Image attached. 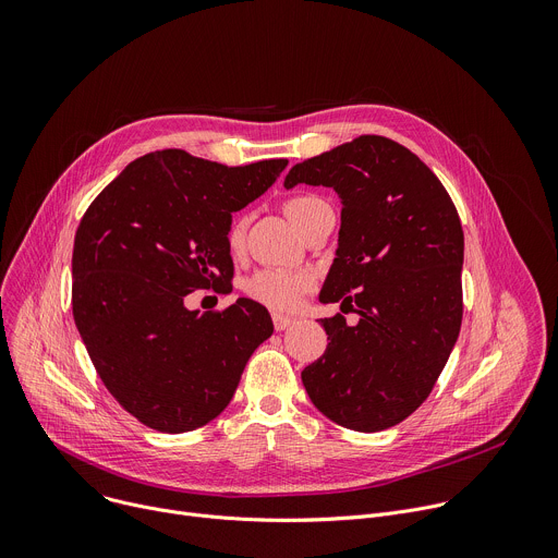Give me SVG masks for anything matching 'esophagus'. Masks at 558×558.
<instances>
[{
	"mask_svg": "<svg viewBox=\"0 0 558 558\" xmlns=\"http://www.w3.org/2000/svg\"><path fill=\"white\" fill-rule=\"evenodd\" d=\"M271 320H274V329L276 331H284V329H289L295 323L293 317H287V315H280V313H274Z\"/></svg>",
	"mask_w": 558,
	"mask_h": 558,
	"instance_id": "esophagus-1",
	"label": "esophagus"
}]
</instances>
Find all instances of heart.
<instances>
[{
    "label": "heart",
    "instance_id": "obj_1",
    "mask_svg": "<svg viewBox=\"0 0 558 558\" xmlns=\"http://www.w3.org/2000/svg\"><path fill=\"white\" fill-rule=\"evenodd\" d=\"M323 205L327 203L320 196L302 194L284 203V214L298 229H302L304 222L311 218V214L315 209H320ZM243 241H245V225L235 220L227 231V245L231 252H238L243 247ZM311 289H313V278L308 274L287 271V269H263L254 274L245 284V291L252 300L274 311H295Z\"/></svg>",
    "mask_w": 558,
    "mask_h": 558
}]
</instances>
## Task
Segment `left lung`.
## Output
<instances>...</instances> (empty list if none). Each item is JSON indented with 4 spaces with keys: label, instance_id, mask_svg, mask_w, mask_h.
I'll return each mask as SVG.
<instances>
[{
    "label": "left lung",
    "instance_id": "obj_1",
    "mask_svg": "<svg viewBox=\"0 0 558 558\" xmlns=\"http://www.w3.org/2000/svg\"><path fill=\"white\" fill-rule=\"evenodd\" d=\"M333 187L342 198L338 258L320 300L327 351L302 371L315 409L375 433L404 422L430 395L459 338L463 229L452 198L417 154L364 134L293 166L284 187Z\"/></svg>",
    "mask_w": 558,
    "mask_h": 558
}]
</instances>
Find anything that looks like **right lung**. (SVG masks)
Returning a JSON list of instances; mask_svg holds the SVG:
<instances>
[{
  "label": "right lung",
  "mask_w": 558,
  "mask_h": 558,
  "mask_svg": "<svg viewBox=\"0 0 558 558\" xmlns=\"http://www.w3.org/2000/svg\"><path fill=\"white\" fill-rule=\"evenodd\" d=\"M287 163L227 168L185 149L149 151L78 222L74 325L106 388L147 428L177 435L218 417L274 333L269 311L250 298L207 313L185 298L231 287V211L265 194Z\"/></svg>",
  "instance_id": "obj_1"
}]
</instances>
